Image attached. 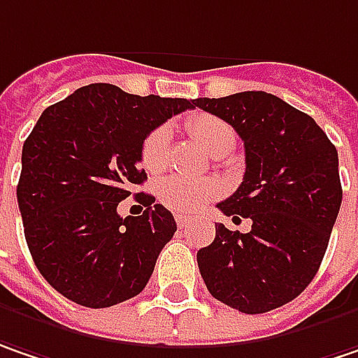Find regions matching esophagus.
<instances>
[{
	"label": "esophagus",
	"mask_w": 358,
	"mask_h": 358,
	"mask_svg": "<svg viewBox=\"0 0 358 358\" xmlns=\"http://www.w3.org/2000/svg\"><path fill=\"white\" fill-rule=\"evenodd\" d=\"M174 221H176V224H178L180 229H188L190 224H192V219L190 217H184V215H174Z\"/></svg>",
	"instance_id": "1"
}]
</instances>
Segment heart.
<instances>
[{
    "label": "heart",
    "instance_id": "1",
    "mask_svg": "<svg viewBox=\"0 0 358 358\" xmlns=\"http://www.w3.org/2000/svg\"><path fill=\"white\" fill-rule=\"evenodd\" d=\"M188 134L199 141L206 152L222 158L235 148V129L219 117L199 113L186 119ZM170 150V129L156 127L141 143V164L148 172H158L168 162ZM222 192L217 180H188L182 176H168L156 184V194L162 204L178 213H196L204 204L217 199Z\"/></svg>",
    "mask_w": 358,
    "mask_h": 358
}]
</instances>
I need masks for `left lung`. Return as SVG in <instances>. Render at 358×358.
<instances>
[{
    "mask_svg": "<svg viewBox=\"0 0 358 358\" xmlns=\"http://www.w3.org/2000/svg\"><path fill=\"white\" fill-rule=\"evenodd\" d=\"M194 107L227 121L245 145V176L219 202L249 233L217 224L196 262L210 296L245 314L292 302L314 280L341 210L338 152L320 125L263 91L194 99Z\"/></svg>",
    "mask_w": 358,
    "mask_h": 358,
    "instance_id": "8db88e82",
    "label": "left lung"
}]
</instances>
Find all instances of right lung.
Masks as SVG:
<instances>
[{"instance_id":"add662e5","label":"right lung","mask_w":358,"mask_h":358,"mask_svg":"<svg viewBox=\"0 0 358 358\" xmlns=\"http://www.w3.org/2000/svg\"><path fill=\"white\" fill-rule=\"evenodd\" d=\"M186 109L194 101L95 83L40 115L24 141L17 204L34 263L64 298L109 308L145 287L176 221L143 192L141 215L117 206L148 180L137 168L145 136Z\"/></svg>"}]
</instances>
